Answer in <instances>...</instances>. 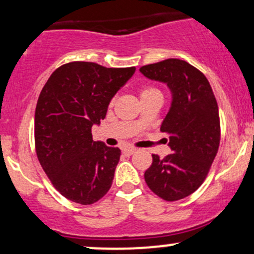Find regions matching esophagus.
<instances>
[{
	"mask_svg": "<svg viewBox=\"0 0 254 254\" xmlns=\"http://www.w3.org/2000/svg\"><path fill=\"white\" fill-rule=\"evenodd\" d=\"M135 152H136V149L132 148V147H127V148L123 149V154L127 155V157H130V155H132Z\"/></svg>",
	"mask_w": 254,
	"mask_h": 254,
	"instance_id": "esophagus-1",
	"label": "esophagus"
}]
</instances>
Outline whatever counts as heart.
Here are the masks:
<instances>
[{
	"instance_id": "b5f03b06",
	"label": "heart",
	"mask_w": 254,
	"mask_h": 254,
	"mask_svg": "<svg viewBox=\"0 0 254 254\" xmlns=\"http://www.w3.org/2000/svg\"><path fill=\"white\" fill-rule=\"evenodd\" d=\"M153 93H158L157 89H154V88H144V89H142V90H141V97L147 96V95H149V94H153Z\"/></svg>"
}]
</instances>
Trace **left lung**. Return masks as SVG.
Segmentation results:
<instances>
[{
	"instance_id": "left-lung-1",
	"label": "left lung",
	"mask_w": 254,
	"mask_h": 254,
	"mask_svg": "<svg viewBox=\"0 0 254 254\" xmlns=\"http://www.w3.org/2000/svg\"><path fill=\"white\" fill-rule=\"evenodd\" d=\"M148 79L165 83L171 91V106L160 130L169 133L171 154L164 159L152 154L144 172L150 190L166 201L194 193L207 176L221 140L218 105L202 72L180 59L142 66Z\"/></svg>"
}]
</instances>
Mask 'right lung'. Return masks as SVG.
Masks as SVG:
<instances>
[{
  "mask_svg": "<svg viewBox=\"0 0 254 254\" xmlns=\"http://www.w3.org/2000/svg\"><path fill=\"white\" fill-rule=\"evenodd\" d=\"M135 71L73 61L55 69L42 89L35 112L36 153L66 199L90 205L110 190L121 149L94 141L91 127L105 119L112 97Z\"/></svg>",
  "mask_w": 254,
  "mask_h": 254,
  "instance_id": "right-lung-1",
  "label": "right lung"
}]
</instances>
